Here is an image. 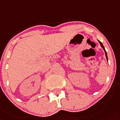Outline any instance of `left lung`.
<instances>
[{"label": "left lung", "mask_w": 120, "mask_h": 120, "mask_svg": "<svg viewBox=\"0 0 120 120\" xmlns=\"http://www.w3.org/2000/svg\"><path fill=\"white\" fill-rule=\"evenodd\" d=\"M99 41V43H100V44H101V46L102 47V49H104V51H105V56H106V58H107V60H108V57H107V52H106L105 50V48H104V45H103L102 43L101 42H100V41Z\"/></svg>", "instance_id": "left-lung-1"}]
</instances>
